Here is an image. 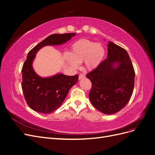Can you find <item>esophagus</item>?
Masks as SVG:
<instances>
[{"mask_svg": "<svg viewBox=\"0 0 155 155\" xmlns=\"http://www.w3.org/2000/svg\"><path fill=\"white\" fill-rule=\"evenodd\" d=\"M84 78H85V76L84 75V74H79V80L80 79H83Z\"/></svg>", "mask_w": 155, "mask_h": 155, "instance_id": "34e87169", "label": "esophagus"}]
</instances>
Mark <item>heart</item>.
Listing matches in <instances>:
<instances>
[{"instance_id":"b5f03b06","label":"heart","mask_w":155,"mask_h":155,"mask_svg":"<svg viewBox=\"0 0 155 155\" xmlns=\"http://www.w3.org/2000/svg\"><path fill=\"white\" fill-rule=\"evenodd\" d=\"M106 50L101 43H96L88 39H80L71 46L70 54L66 53L65 58L73 68H77L79 64L84 62L86 70L92 71L103 61Z\"/></svg>"}]
</instances>
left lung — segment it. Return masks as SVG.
<instances>
[{
	"mask_svg": "<svg viewBox=\"0 0 155 155\" xmlns=\"http://www.w3.org/2000/svg\"><path fill=\"white\" fill-rule=\"evenodd\" d=\"M107 58L87 77L92 83L90 100L97 110L113 114L124 107L134 88L135 71L125 49L108 42Z\"/></svg>",
	"mask_w": 155,
	"mask_h": 155,
	"instance_id": "8db88e82",
	"label": "left lung"
}]
</instances>
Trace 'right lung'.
<instances>
[{
    "label": "right lung",
    "mask_w": 155,
    "mask_h": 155,
    "mask_svg": "<svg viewBox=\"0 0 155 155\" xmlns=\"http://www.w3.org/2000/svg\"><path fill=\"white\" fill-rule=\"evenodd\" d=\"M75 35L74 33L50 35L28 52L21 70V87L27 104L35 111L48 114L59 108L79 78L78 75L69 76L60 73L46 78L39 76L32 65L37 53L46 46L63 45Z\"/></svg>",
    "instance_id": "1"
}]
</instances>
